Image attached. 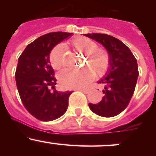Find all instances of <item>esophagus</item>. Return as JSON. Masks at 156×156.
Returning a JSON list of instances; mask_svg holds the SVG:
<instances>
[{"label":"esophagus","instance_id":"34e87169","mask_svg":"<svg viewBox=\"0 0 156 156\" xmlns=\"http://www.w3.org/2000/svg\"><path fill=\"white\" fill-rule=\"evenodd\" d=\"M79 90L81 91L82 93H84V94H88V93L90 92V90L89 88H87V89H80Z\"/></svg>","mask_w":156,"mask_h":156}]
</instances>
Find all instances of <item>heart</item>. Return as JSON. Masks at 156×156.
I'll list each match as a JSON object with an SVG mask.
<instances>
[{"instance_id":"obj_1","label":"heart","mask_w":156,"mask_h":156,"mask_svg":"<svg viewBox=\"0 0 156 156\" xmlns=\"http://www.w3.org/2000/svg\"><path fill=\"white\" fill-rule=\"evenodd\" d=\"M75 51L84 54V69L78 71L66 69L59 74V82L65 88H82L93 80L94 73L98 77L106 75L110 66L109 53L106 49L97 48V44L86 37H78L71 42ZM50 60L52 67L58 70L65 63L63 47L59 44L51 50Z\"/></svg>"}]
</instances>
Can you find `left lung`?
<instances>
[{"label":"left lung","mask_w":156,"mask_h":156,"mask_svg":"<svg viewBox=\"0 0 156 156\" xmlns=\"http://www.w3.org/2000/svg\"><path fill=\"white\" fill-rule=\"evenodd\" d=\"M84 35L103 44L110 56L107 74L98 82L104 85V96L100 103H89V107L98 115L113 117L127 108L134 92L139 75L136 59L123 42L112 36L97 33Z\"/></svg>","instance_id":"left-lung-1"}]
</instances>
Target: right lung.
I'll return each instance as SVG.
<instances>
[{"instance_id":"1","label":"right lung","mask_w":156,"mask_h":156,"mask_svg":"<svg viewBox=\"0 0 156 156\" xmlns=\"http://www.w3.org/2000/svg\"><path fill=\"white\" fill-rule=\"evenodd\" d=\"M72 33L51 32L29 44L19 57L15 78L22 103L31 115L43 122L61 117L68 108L72 91L59 92L49 55L57 44Z\"/></svg>"}]
</instances>
